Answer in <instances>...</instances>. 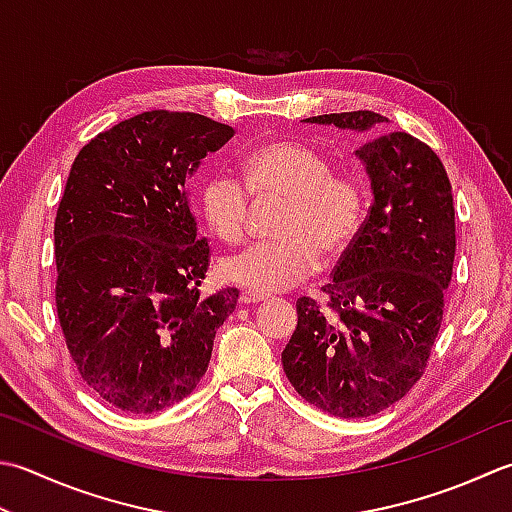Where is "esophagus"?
Wrapping results in <instances>:
<instances>
[{"label":"esophagus","mask_w":512,"mask_h":512,"mask_svg":"<svg viewBox=\"0 0 512 512\" xmlns=\"http://www.w3.org/2000/svg\"><path fill=\"white\" fill-rule=\"evenodd\" d=\"M264 299H266V295H257V293H242V295H239V302L246 304V306L259 304V302H264Z\"/></svg>","instance_id":"obj_1"}]
</instances>
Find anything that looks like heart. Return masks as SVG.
Wrapping results in <instances>:
<instances>
[{"instance_id": "obj_1", "label": "heart", "mask_w": 512, "mask_h": 512, "mask_svg": "<svg viewBox=\"0 0 512 512\" xmlns=\"http://www.w3.org/2000/svg\"><path fill=\"white\" fill-rule=\"evenodd\" d=\"M244 181L210 175L199 188L197 210L219 242H239L257 202L284 199L273 242L250 244L219 262L224 279L268 295L313 277L326 259L346 255L362 230L366 190L353 173H337L330 159L297 142H270L244 159Z\"/></svg>"}]
</instances>
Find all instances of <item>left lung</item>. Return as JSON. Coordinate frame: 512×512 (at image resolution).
<instances>
[{
    "instance_id": "obj_1",
    "label": "left lung",
    "mask_w": 512,
    "mask_h": 512,
    "mask_svg": "<svg viewBox=\"0 0 512 512\" xmlns=\"http://www.w3.org/2000/svg\"><path fill=\"white\" fill-rule=\"evenodd\" d=\"M368 133L355 150L373 188L366 222L342 255L326 306L297 299V328L282 353L288 382L335 417H370L424 375L453 277L455 206L442 159L408 133H384L373 110L308 117Z\"/></svg>"
}]
</instances>
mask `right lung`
Here are the masks:
<instances>
[{
  "mask_svg": "<svg viewBox=\"0 0 512 512\" xmlns=\"http://www.w3.org/2000/svg\"><path fill=\"white\" fill-rule=\"evenodd\" d=\"M235 130L148 110L79 150L55 217V304L84 384L135 415L193 393L239 290L199 299L210 246L188 179Z\"/></svg>",
  "mask_w": 512,
  "mask_h": 512,
  "instance_id": "add662e5",
  "label": "right lung"
}]
</instances>
